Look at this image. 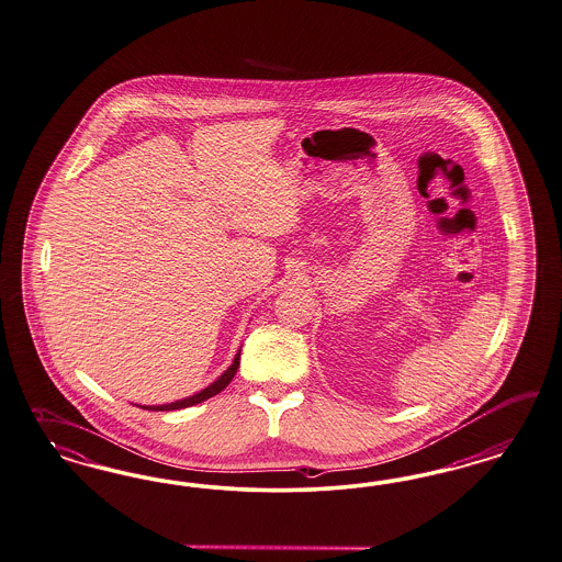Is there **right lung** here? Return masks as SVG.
I'll return each instance as SVG.
<instances>
[{"instance_id":"obj_1","label":"right lung","mask_w":562,"mask_h":562,"mask_svg":"<svg viewBox=\"0 0 562 562\" xmlns=\"http://www.w3.org/2000/svg\"><path fill=\"white\" fill-rule=\"evenodd\" d=\"M240 366V350L234 355L233 366L226 369L213 384H210L207 387H203L201 392H196L193 396H189V398H182V401H175V403H168V405H143V408H147V411H176V408H187L193 407V405H199V403H203V401H207V398H212L215 394H220L224 387L228 386L231 382H233L234 375H236V369Z\"/></svg>"}]
</instances>
